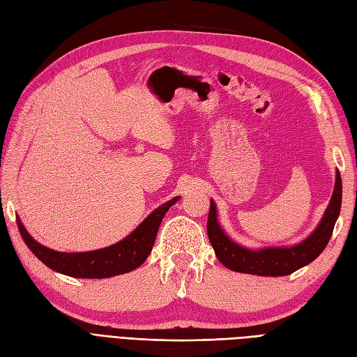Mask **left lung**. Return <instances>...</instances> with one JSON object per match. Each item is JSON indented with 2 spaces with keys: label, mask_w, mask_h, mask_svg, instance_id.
Returning <instances> with one entry per match:
<instances>
[{
  "label": "left lung",
  "mask_w": 357,
  "mask_h": 357,
  "mask_svg": "<svg viewBox=\"0 0 357 357\" xmlns=\"http://www.w3.org/2000/svg\"><path fill=\"white\" fill-rule=\"evenodd\" d=\"M341 199L342 183L340 171L337 169L331 202L314 232L308 238L295 245L265 247L257 248V250L236 244L225 234L218 222V208H215V204L211 199L207 222L208 240L219 261L232 271L265 277L289 275L295 273L296 269L314 261L325 250L332 236L335 222H337L341 211Z\"/></svg>",
  "instance_id": "8db88e82"
}]
</instances>
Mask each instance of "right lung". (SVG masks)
I'll return each mask as SVG.
<instances>
[{
  "label": "right lung",
  "mask_w": 357,
  "mask_h": 357,
  "mask_svg": "<svg viewBox=\"0 0 357 357\" xmlns=\"http://www.w3.org/2000/svg\"><path fill=\"white\" fill-rule=\"evenodd\" d=\"M178 198H172L153 210L122 241L93 252L62 253L52 250L32 238L19 218L17 226L29 250L53 271L75 278H109L143 265L152 252L162 219Z\"/></svg>",
  "instance_id": "add662e5"
}]
</instances>
